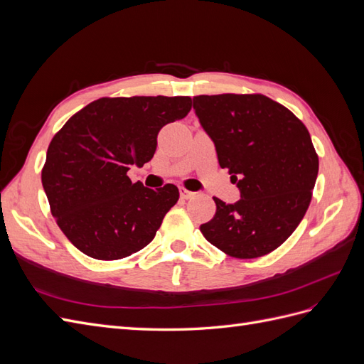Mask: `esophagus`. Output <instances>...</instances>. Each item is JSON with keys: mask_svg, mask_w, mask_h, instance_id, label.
Returning a JSON list of instances; mask_svg holds the SVG:
<instances>
[{"mask_svg": "<svg viewBox=\"0 0 364 364\" xmlns=\"http://www.w3.org/2000/svg\"><path fill=\"white\" fill-rule=\"evenodd\" d=\"M181 191V197H182V199H191V197H194L196 196V193H193V191H190V190H186V188H183V186H182V188L179 190Z\"/></svg>", "mask_w": 364, "mask_h": 364, "instance_id": "esophagus-1", "label": "esophagus"}]
</instances>
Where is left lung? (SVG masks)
Segmentation results:
<instances>
[{"label": "left lung", "mask_w": 364, "mask_h": 364, "mask_svg": "<svg viewBox=\"0 0 364 364\" xmlns=\"http://www.w3.org/2000/svg\"><path fill=\"white\" fill-rule=\"evenodd\" d=\"M218 164L237 182L234 205L214 197L215 214L203 237L238 259L278 249L299 226L311 202L318 156L310 132L287 107L262 94L193 98Z\"/></svg>", "instance_id": "1"}]
</instances>
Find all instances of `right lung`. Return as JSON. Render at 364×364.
<instances>
[{"label":"right lung","mask_w":364,"mask_h":364,"mask_svg":"<svg viewBox=\"0 0 364 364\" xmlns=\"http://www.w3.org/2000/svg\"><path fill=\"white\" fill-rule=\"evenodd\" d=\"M191 97H103L75 112L53 136L42 167L50 211L85 255L126 258L155 238L179 200L173 183L150 190L127 171L156 151L159 130L186 117Z\"/></svg>","instance_id":"1"}]
</instances>
